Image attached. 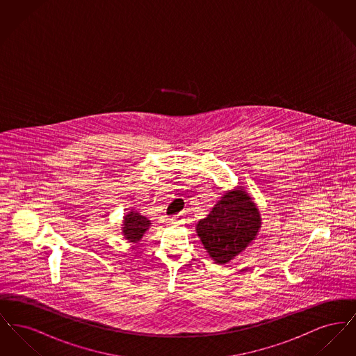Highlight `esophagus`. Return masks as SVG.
I'll return each instance as SVG.
<instances>
[{
	"instance_id": "esophagus-1",
	"label": "esophagus",
	"mask_w": 356,
	"mask_h": 356,
	"mask_svg": "<svg viewBox=\"0 0 356 356\" xmlns=\"http://www.w3.org/2000/svg\"><path fill=\"white\" fill-rule=\"evenodd\" d=\"M170 222H175V224H180V222H183V218H181L180 215H177V216H173V218L170 219Z\"/></svg>"
}]
</instances>
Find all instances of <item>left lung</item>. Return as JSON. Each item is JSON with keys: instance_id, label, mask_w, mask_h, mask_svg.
<instances>
[{"instance_id": "obj_1", "label": "left lung", "mask_w": 356, "mask_h": 356, "mask_svg": "<svg viewBox=\"0 0 356 356\" xmlns=\"http://www.w3.org/2000/svg\"><path fill=\"white\" fill-rule=\"evenodd\" d=\"M260 227L256 204L238 186L221 196L207 218L197 222L196 232L208 254L218 264H225L254 241Z\"/></svg>"}]
</instances>
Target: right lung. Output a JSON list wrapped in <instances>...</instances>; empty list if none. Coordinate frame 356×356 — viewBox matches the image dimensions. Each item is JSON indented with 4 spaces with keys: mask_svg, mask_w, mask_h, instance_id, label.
Returning <instances> with one entry per match:
<instances>
[{
    "mask_svg": "<svg viewBox=\"0 0 356 356\" xmlns=\"http://www.w3.org/2000/svg\"><path fill=\"white\" fill-rule=\"evenodd\" d=\"M122 222V235L129 243H138L151 227V221L140 215L137 211L127 213Z\"/></svg>",
    "mask_w": 356,
    "mask_h": 356,
    "instance_id": "add662e5",
    "label": "right lung"
}]
</instances>
